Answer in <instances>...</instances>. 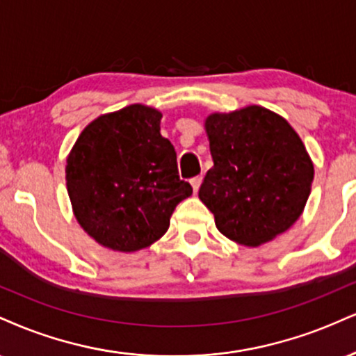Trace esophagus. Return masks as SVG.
I'll return each mask as SVG.
<instances>
[{
  "instance_id": "esophagus-1",
  "label": "esophagus",
  "mask_w": 356,
  "mask_h": 356,
  "mask_svg": "<svg viewBox=\"0 0 356 356\" xmlns=\"http://www.w3.org/2000/svg\"><path fill=\"white\" fill-rule=\"evenodd\" d=\"M200 184H202V175H197V177L191 179V186H192V189H194V192H199Z\"/></svg>"
}]
</instances>
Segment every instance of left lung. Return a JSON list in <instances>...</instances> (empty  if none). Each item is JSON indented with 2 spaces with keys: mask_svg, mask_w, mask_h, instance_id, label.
Segmentation results:
<instances>
[{
  "mask_svg": "<svg viewBox=\"0 0 356 356\" xmlns=\"http://www.w3.org/2000/svg\"><path fill=\"white\" fill-rule=\"evenodd\" d=\"M213 167L199 199L219 232L257 247L289 230L305 209L314 164L293 127L260 106L205 119Z\"/></svg>",
  "mask_w": 356,
  "mask_h": 356,
  "instance_id": "1",
  "label": "left lung"
}]
</instances>
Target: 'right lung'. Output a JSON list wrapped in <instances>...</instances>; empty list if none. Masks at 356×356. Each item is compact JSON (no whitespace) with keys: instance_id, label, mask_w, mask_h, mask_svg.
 <instances>
[{"instance_id":"obj_1","label":"right lung","mask_w":356,"mask_h":356,"mask_svg":"<svg viewBox=\"0 0 356 356\" xmlns=\"http://www.w3.org/2000/svg\"><path fill=\"white\" fill-rule=\"evenodd\" d=\"M162 114L131 104L84 127L66 164L72 212L84 232L111 250L136 252L159 241L181 200L177 156L161 136Z\"/></svg>"}]
</instances>
